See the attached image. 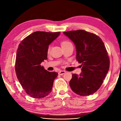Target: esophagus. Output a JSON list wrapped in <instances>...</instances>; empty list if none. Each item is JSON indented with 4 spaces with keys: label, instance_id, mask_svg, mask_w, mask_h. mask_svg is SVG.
I'll return each mask as SVG.
<instances>
[{
    "label": "esophagus",
    "instance_id": "1",
    "mask_svg": "<svg viewBox=\"0 0 121 121\" xmlns=\"http://www.w3.org/2000/svg\"><path fill=\"white\" fill-rule=\"evenodd\" d=\"M64 73H65V72L64 70H60L59 72V73H58L59 75H63Z\"/></svg>",
    "mask_w": 121,
    "mask_h": 121
}]
</instances>
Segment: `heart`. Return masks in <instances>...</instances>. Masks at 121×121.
Here are the masks:
<instances>
[{"label":"heart","instance_id":"1","mask_svg":"<svg viewBox=\"0 0 121 121\" xmlns=\"http://www.w3.org/2000/svg\"><path fill=\"white\" fill-rule=\"evenodd\" d=\"M69 43H71L69 42V41L64 40L63 41H62V43H61V45H62V47H63V46H66V45H67V44H68ZM51 49V46H49L48 47V48H47V52L48 53L50 52Z\"/></svg>","mask_w":121,"mask_h":121}]
</instances>
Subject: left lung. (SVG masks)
Instances as JSON below:
<instances>
[{"label": "left lung", "instance_id": "8db88e82", "mask_svg": "<svg viewBox=\"0 0 121 121\" xmlns=\"http://www.w3.org/2000/svg\"><path fill=\"white\" fill-rule=\"evenodd\" d=\"M63 33L75 44L77 60L82 67L80 75L72 74L70 88L82 96L93 94L101 87L110 68L105 44L99 36L82 30Z\"/></svg>", "mask_w": 121, "mask_h": 121}]
</instances>
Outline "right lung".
<instances>
[{
	"label": "right lung",
	"mask_w": 121,
	"mask_h": 121,
	"mask_svg": "<svg viewBox=\"0 0 121 121\" xmlns=\"http://www.w3.org/2000/svg\"><path fill=\"white\" fill-rule=\"evenodd\" d=\"M60 33L36 31L19 44L15 72L21 85L30 96L42 99L52 91L54 80L58 74L46 70L40 64L47 59L48 47Z\"/></svg>",
	"instance_id": "add662e5"
}]
</instances>
